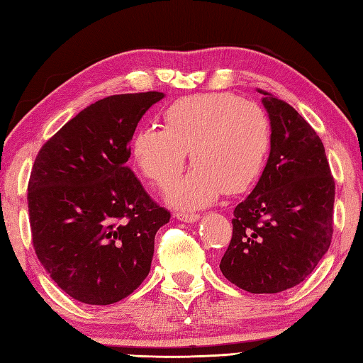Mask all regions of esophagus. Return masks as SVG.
<instances>
[{
  "instance_id": "1",
  "label": "esophagus",
  "mask_w": 363,
  "mask_h": 363,
  "mask_svg": "<svg viewBox=\"0 0 363 363\" xmlns=\"http://www.w3.org/2000/svg\"><path fill=\"white\" fill-rule=\"evenodd\" d=\"M174 216L184 223H195L200 220V215H195V213H191V215H189V213H176Z\"/></svg>"
}]
</instances>
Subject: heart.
<instances>
[{"instance_id": "b5f03b06", "label": "heart", "mask_w": 363, "mask_h": 363, "mask_svg": "<svg viewBox=\"0 0 363 363\" xmlns=\"http://www.w3.org/2000/svg\"><path fill=\"white\" fill-rule=\"evenodd\" d=\"M163 129L142 128L132 139V157L142 174L164 189L179 176L191 153L194 168L169 189L177 208L195 210L221 192L238 195L257 181L272 147L264 109L228 91L182 96L161 113Z\"/></svg>"}]
</instances>
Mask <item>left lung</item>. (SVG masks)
Returning <instances> with one entry per match:
<instances>
[{"mask_svg":"<svg viewBox=\"0 0 363 363\" xmlns=\"http://www.w3.org/2000/svg\"><path fill=\"white\" fill-rule=\"evenodd\" d=\"M260 94L272 124L269 157L234 208L220 269L247 292L276 294L302 283L330 249L335 179L312 125L286 101Z\"/></svg>","mask_w":363,"mask_h":363,"instance_id":"left-lung-1","label":"left lung"}]
</instances>
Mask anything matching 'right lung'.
Wrapping results in <instances>:
<instances>
[{"label": "right lung", "mask_w": 363, "mask_h": 363, "mask_svg": "<svg viewBox=\"0 0 363 363\" xmlns=\"http://www.w3.org/2000/svg\"><path fill=\"white\" fill-rule=\"evenodd\" d=\"M161 91L111 95L82 109L40 148L28 181L33 249L50 278L89 306L132 294L150 273L169 211L129 166V142Z\"/></svg>", "instance_id": "1"}]
</instances>
